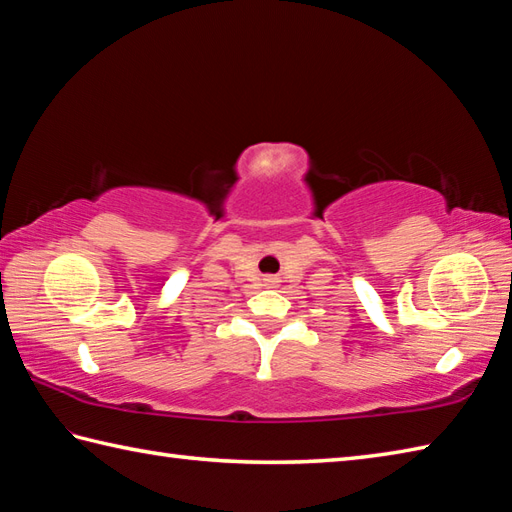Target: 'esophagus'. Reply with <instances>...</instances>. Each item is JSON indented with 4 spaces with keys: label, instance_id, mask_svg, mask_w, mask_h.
I'll list each match as a JSON object with an SVG mask.
<instances>
[{
    "label": "esophagus",
    "instance_id": "esophagus-1",
    "mask_svg": "<svg viewBox=\"0 0 512 512\" xmlns=\"http://www.w3.org/2000/svg\"><path fill=\"white\" fill-rule=\"evenodd\" d=\"M275 284H277L275 277H266V279H264V286H275Z\"/></svg>",
    "mask_w": 512,
    "mask_h": 512
}]
</instances>
